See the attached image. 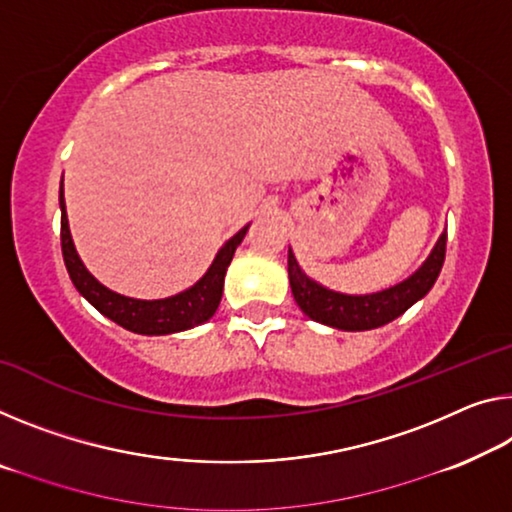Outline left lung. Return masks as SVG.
Here are the masks:
<instances>
[{"label": "left lung", "mask_w": 512, "mask_h": 512, "mask_svg": "<svg viewBox=\"0 0 512 512\" xmlns=\"http://www.w3.org/2000/svg\"><path fill=\"white\" fill-rule=\"evenodd\" d=\"M444 256L446 233L439 235L435 249L430 251L426 263L412 277L373 295H343L306 277L302 267L297 265L293 249L288 247L290 290H293L297 306L311 320L334 329H343V332H366V329L382 327L403 316L412 304L426 297L428 290L435 286L439 272H442Z\"/></svg>", "instance_id": "1"}]
</instances>
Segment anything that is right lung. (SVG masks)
<instances>
[{
    "mask_svg": "<svg viewBox=\"0 0 512 512\" xmlns=\"http://www.w3.org/2000/svg\"><path fill=\"white\" fill-rule=\"evenodd\" d=\"M59 206H61V251H64V263L70 274L73 286L80 290V295L86 297L96 309L114 320L116 325L135 334L146 336H162V334H176L192 329L196 325L215 316L219 302H222L224 290V277L226 270L233 261V254L238 245L245 238L249 224L240 229L226 245L217 251L215 261L208 267V272L194 283L192 288L183 290V293L164 297V300H135V297H125L109 290L107 286L93 277L86 270L80 254L73 245L68 229V215H66V201H64V178H61L59 190Z\"/></svg>",
    "mask_w": 512,
    "mask_h": 512,
    "instance_id": "obj_1",
    "label": "right lung"
}]
</instances>
